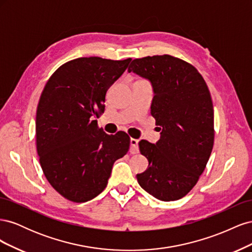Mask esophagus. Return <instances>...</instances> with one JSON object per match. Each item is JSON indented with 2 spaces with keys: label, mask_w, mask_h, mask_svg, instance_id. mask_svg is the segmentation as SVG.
<instances>
[{
  "label": "esophagus",
  "mask_w": 252,
  "mask_h": 252,
  "mask_svg": "<svg viewBox=\"0 0 252 252\" xmlns=\"http://www.w3.org/2000/svg\"><path fill=\"white\" fill-rule=\"evenodd\" d=\"M138 144H139V140H136V139H130V154H132V155H135V154H138L139 152V146H138Z\"/></svg>",
  "instance_id": "obj_1"
}]
</instances>
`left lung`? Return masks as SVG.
I'll list each match as a JSON object with an SVG mask.
<instances>
[{
	"label": "left lung",
	"mask_w": 252,
	"mask_h": 252,
	"mask_svg": "<svg viewBox=\"0 0 252 252\" xmlns=\"http://www.w3.org/2000/svg\"><path fill=\"white\" fill-rule=\"evenodd\" d=\"M131 71L154 86L151 116L162 130L157 144L139 143L149 165L136 179L158 200L182 199L199 181L213 148L210 91L194 66L170 55L134 59L128 68Z\"/></svg>",
	"instance_id": "8db88e82"
}]
</instances>
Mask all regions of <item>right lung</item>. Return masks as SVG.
Wrapping results in <instances>:
<instances>
[{
	"label": "right lung",
	"instance_id": "add662e5",
	"mask_svg": "<svg viewBox=\"0 0 252 252\" xmlns=\"http://www.w3.org/2000/svg\"><path fill=\"white\" fill-rule=\"evenodd\" d=\"M131 59L79 58L51 74L36 109V151L49 184L65 199L83 203L107 186L113 163L130 146L124 131L109 135L95 117L105 110L108 88Z\"/></svg>",
	"mask_w": 252,
	"mask_h": 252
}]
</instances>
